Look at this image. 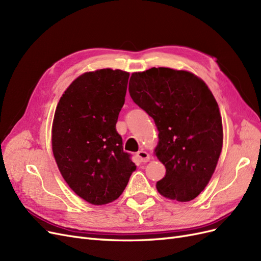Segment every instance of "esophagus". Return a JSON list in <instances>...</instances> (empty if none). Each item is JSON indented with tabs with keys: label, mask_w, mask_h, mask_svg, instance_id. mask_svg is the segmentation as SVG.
<instances>
[{
	"label": "esophagus",
	"mask_w": 261,
	"mask_h": 261,
	"mask_svg": "<svg viewBox=\"0 0 261 261\" xmlns=\"http://www.w3.org/2000/svg\"><path fill=\"white\" fill-rule=\"evenodd\" d=\"M137 156L139 158L140 162H143V163L148 162L150 160V155L146 151H144V150H140V151H138Z\"/></svg>",
	"instance_id": "1"
}]
</instances>
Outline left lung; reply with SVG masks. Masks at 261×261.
<instances>
[{"mask_svg": "<svg viewBox=\"0 0 261 261\" xmlns=\"http://www.w3.org/2000/svg\"><path fill=\"white\" fill-rule=\"evenodd\" d=\"M128 91L159 130L154 151L167 172L156 181L158 192L177 201L193 200L209 183L222 150L215 97L200 78L168 67L132 74Z\"/></svg>", "mask_w": 261, "mask_h": 261, "instance_id": "left-lung-1", "label": "left lung"}]
</instances>
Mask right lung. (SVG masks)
I'll list each match as a JSON object with an SVG mask.
<instances>
[{
	"mask_svg": "<svg viewBox=\"0 0 261 261\" xmlns=\"http://www.w3.org/2000/svg\"><path fill=\"white\" fill-rule=\"evenodd\" d=\"M128 78L121 69L85 73L69 85L55 110V161L68 186L92 204L117 199L136 170L115 127Z\"/></svg>",
	"mask_w": 261,
	"mask_h": 261,
	"instance_id": "right-lung-1",
	"label": "right lung"
}]
</instances>
